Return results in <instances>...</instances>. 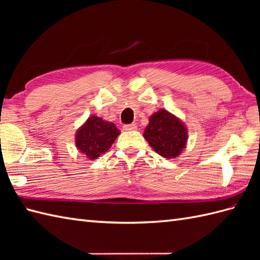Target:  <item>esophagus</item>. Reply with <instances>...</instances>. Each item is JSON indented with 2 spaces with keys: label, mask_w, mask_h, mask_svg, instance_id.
<instances>
[{
  "label": "esophagus",
  "mask_w": 260,
  "mask_h": 260,
  "mask_svg": "<svg viewBox=\"0 0 260 260\" xmlns=\"http://www.w3.org/2000/svg\"><path fill=\"white\" fill-rule=\"evenodd\" d=\"M124 131H135L137 129V125L136 124H127L123 126Z\"/></svg>",
  "instance_id": "1"
}]
</instances>
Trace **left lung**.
I'll use <instances>...</instances> for the list:
<instances>
[{
  "instance_id": "1",
  "label": "left lung",
  "mask_w": 260,
  "mask_h": 260,
  "mask_svg": "<svg viewBox=\"0 0 260 260\" xmlns=\"http://www.w3.org/2000/svg\"><path fill=\"white\" fill-rule=\"evenodd\" d=\"M143 136L158 155L175 158L186 147L187 128L175 115L159 109L148 119Z\"/></svg>"
}]
</instances>
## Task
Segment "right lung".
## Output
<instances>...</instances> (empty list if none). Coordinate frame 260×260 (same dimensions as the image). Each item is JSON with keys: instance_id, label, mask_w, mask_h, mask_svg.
<instances>
[{"instance_id": "1", "label": "right lung", "mask_w": 260, "mask_h": 260, "mask_svg": "<svg viewBox=\"0 0 260 260\" xmlns=\"http://www.w3.org/2000/svg\"><path fill=\"white\" fill-rule=\"evenodd\" d=\"M119 134L114 123L92 115L77 131L76 147L86 158L96 159L109 150Z\"/></svg>"}]
</instances>
